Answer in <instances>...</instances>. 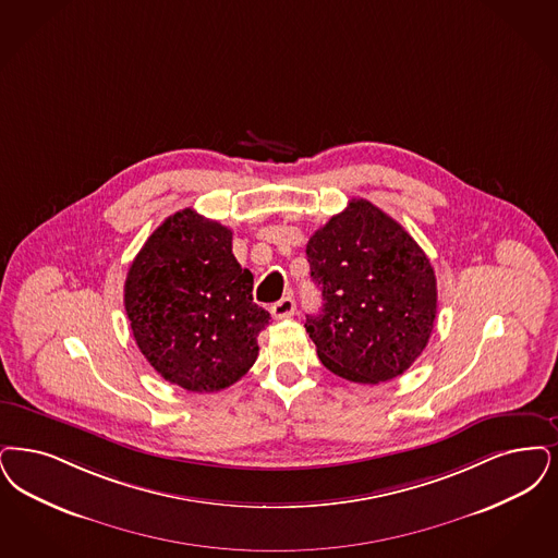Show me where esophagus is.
<instances>
[{"mask_svg": "<svg viewBox=\"0 0 558 558\" xmlns=\"http://www.w3.org/2000/svg\"><path fill=\"white\" fill-rule=\"evenodd\" d=\"M296 310V303H294V299L292 296H284V299H280L278 303H274L271 307H269V313L276 317V319H287L290 317L292 313Z\"/></svg>", "mask_w": 558, "mask_h": 558, "instance_id": "1", "label": "esophagus"}]
</instances>
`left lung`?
<instances>
[{"instance_id":"left-lung-1","label":"left lung","mask_w":558,"mask_h":558,"mask_svg":"<svg viewBox=\"0 0 558 558\" xmlns=\"http://www.w3.org/2000/svg\"><path fill=\"white\" fill-rule=\"evenodd\" d=\"M322 312L305 328L340 378L379 384L422 355L436 319V276L424 248L374 203L353 199L307 243Z\"/></svg>"}]
</instances>
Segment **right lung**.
<instances>
[{
    "instance_id": "add662e5",
    "label": "right lung",
    "mask_w": 558,
    "mask_h": 558,
    "mask_svg": "<svg viewBox=\"0 0 558 558\" xmlns=\"http://www.w3.org/2000/svg\"><path fill=\"white\" fill-rule=\"evenodd\" d=\"M134 340L151 367L191 392H218L259 355L269 313L232 255V230L191 207L157 226L124 282Z\"/></svg>"
}]
</instances>
